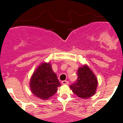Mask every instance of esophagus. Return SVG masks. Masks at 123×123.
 <instances>
[{"instance_id":"1","label":"esophagus","mask_w":123,"mask_h":123,"mask_svg":"<svg viewBox=\"0 0 123 123\" xmlns=\"http://www.w3.org/2000/svg\"><path fill=\"white\" fill-rule=\"evenodd\" d=\"M62 83L63 85H68V81L63 80V81H62Z\"/></svg>"}]
</instances>
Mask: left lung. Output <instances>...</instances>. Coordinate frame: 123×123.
<instances>
[{
    "mask_svg": "<svg viewBox=\"0 0 123 123\" xmlns=\"http://www.w3.org/2000/svg\"><path fill=\"white\" fill-rule=\"evenodd\" d=\"M77 79L70 86L74 94L82 98H88L96 93L97 79L87 65L79 68Z\"/></svg>",
    "mask_w": 123,
    "mask_h": 123,
    "instance_id": "8db88e82",
    "label": "left lung"
}]
</instances>
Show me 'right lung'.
Returning a JSON list of instances; mask_svg holds the SVG:
<instances>
[{"label":"right lung","instance_id":"add662e5","mask_svg":"<svg viewBox=\"0 0 123 123\" xmlns=\"http://www.w3.org/2000/svg\"><path fill=\"white\" fill-rule=\"evenodd\" d=\"M56 74L52 70L49 63H43L34 73L30 81L32 93L43 100L49 99L56 92L60 86Z\"/></svg>","mask_w":123,"mask_h":123}]
</instances>
